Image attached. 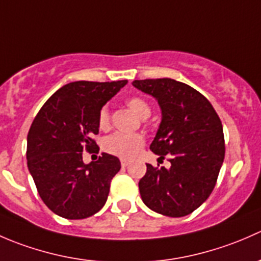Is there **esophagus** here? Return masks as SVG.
Masks as SVG:
<instances>
[{
	"instance_id": "obj_1",
	"label": "esophagus",
	"mask_w": 261,
	"mask_h": 261,
	"mask_svg": "<svg viewBox=\"0 0 261 261\" xmlns=\"http://www.w3.org/2000/svg\"><path fill=\"white\" fill-rule=\"evenodd\" d=\"M128 165V162L126 159H121V167L126 168Z\"/></svg>"
}]
</instances>
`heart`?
I'll return each instance as SVG.
<instances>
[{"label":"heart","instance_id":"heart-1","mask_svg":"<svg viewBox=\"0 0 261 261\" xmlns=\"http://www.w3.org/2000/svg\"><path fill=\"white\" fill-rule=\"evenodd\" d=\"M126 106L140 118L149 117L151 107L144 98L139 96H131L126 99ZM97 122L101 130H107L111 123V116L107 106H102L97 116ZM145 145V138L141 134H122L116 133L105 139L103 150L109 154L122 159H131L136 156Z\"/></svg>","mask_w":261,"mask_h":261}]
</instances>
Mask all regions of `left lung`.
<instances>
[{
	"mask_svg": "<svg viewBox=\"0 0 261 261\" xmlns=\"http://www.w3.org/2000/svg\"><path fill=\"white\" fill-rule=\"evenodd\" d=\"M162 109V123L150 150L170 169L146 164L139 189L152 211L183 217L198 208L212 193L225 159L222 123L211 102L191 86L170 78L134 81Z\"/></svg>",
	"mask_w": 261,
	"mask_h": 261,
	"instance_id": "8db88e82",
	"label": "left lung"
}]
</instances>
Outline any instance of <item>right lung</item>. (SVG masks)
Listing matches in <instances>:
<instances>
[{"label": "right lung", "instance_id": "right-lung-1", "mask_svg": "<svg viewBox=\"0 0 261 261\" xmlns=\"http://www.w3.org/2000/svg\"><path fill=\"white\" fill-rule=\"evenodd\" d=\"M127 81L65 84L43 105L28 134V167L49 210L82 220L105 206L112 178L121 169L114 155L102 152L84 164L82 152L98 151V111Z\"/></svg>", "mask_w": 261, "mask_h": 261}]
</instances>
